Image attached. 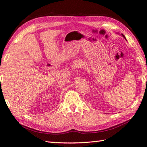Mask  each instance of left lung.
Masks as SVG:
<instances>
[{"label":"left lung","instance_id":"left-lung-1","mask_svg":"<svg viewBox=\"0 0 147 147\" xmlns=\"http://www.w3.org/2000/svg\"><path fill=\"white\" fill-rule=\"evenodd\" d=\"M122 34V36H123V37H124V38H125V39H126V38H125V36H124V35H123V34Z\"/></svg>","mask_w":147,"mask_h":147}]
</instances>
